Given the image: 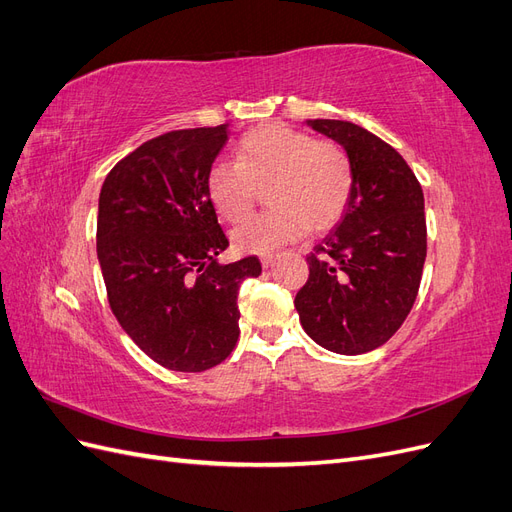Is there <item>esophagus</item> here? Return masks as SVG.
<instances>
[{"label": "esophagus", "mask_w": 512, "mask_h": 512, "mask_svg": "<svg viewBox=\"0 0 512 512\" xmlns=\"http://www.w3.org/2000/svg\"><path fill=\"white\" fill-rule=\"evenodd\" d=\"M275 260H277V254H262V256H260L262 267H271Z\"/></svg>", "instance_id": "obj_1"}]
</instances>
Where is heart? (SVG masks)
I'll return each mask as SVG.
<instances>
[{
    "label": "heart",
    "mask_w": 512,
    "mask_h": 512,
    "mask_svg": "<svg viewBox=\"0 0 512 512\" xmlns=\"http://www.w3.org/2000/svg\"><path fill=\"white\" fill-rule=\"evenodd\" d=\"M262 190L271 209L232 232L241 252L267 254L307 230L333 228L352 200L354 164L335 141L267 123L241 138L235 162L215 164L207 175L211 203L230 224L250 218Z\"/></svg>",
    "instance_id": "1"
}]
</instances>
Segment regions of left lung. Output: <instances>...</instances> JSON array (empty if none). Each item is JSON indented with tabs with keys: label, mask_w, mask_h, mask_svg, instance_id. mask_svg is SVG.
<instances>
[{
	"label": "left lung",
	"mask_w": 512,
	"mask_h": 512,
	"mask_svg": "<svg viewBox=\"0 0 512 512\" xmlns=\"http://www.w3.org/2000/svg\"><path fill=\"white\" fill-rule=\"evenodd\" d=\"M307 123L350 153L354 192L342 220L307 256L309 277L294 307L316 344L363 354L389 342L416 301L427 256L423 188L376 134L339 119Z\"/></svg>",
	"instance_id": "8db88e82"
}]
</instances>
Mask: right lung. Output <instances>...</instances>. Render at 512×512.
<instances>
[{"mask_svg": "<svg viewBox=\"0 0 512 512\" xmlns=\"http://www.w3.org/2000/svg\"><path fill=\"white\" fill-rule=\"evenodd\" d=\"M228 126L151 138L106 175L96 247L121 329L173 371L220 365L239 339L237 294L256 256L220 265L228 239L207 192Z\"/></svg>", "mask_w": 512, "mask_h": 512, "instance_id": "add662e5", "label": "right lung"}]
</instances>
